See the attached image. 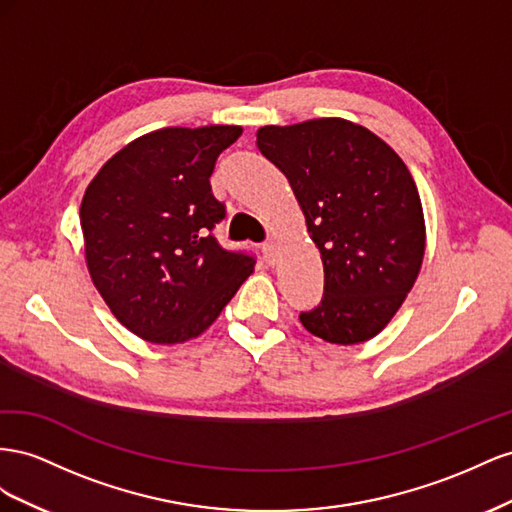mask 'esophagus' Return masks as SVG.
Listing matches in <instances>:
<instances>
[{
	"instance_id": "1",
	"label": "esophagus",
	"mask_w": 512,
	"mask_h": 512,
	"mask_svg": "<svg viewBox=\"0 0 512 512\" xmlns=\"http://www.w3.org/2000/svg\"><path fill=\"white\" fill-rule=\"evenodd\" d=\"M261 251H264V257L268 264H274L276 261V242H266L264 246H261Z\"/></svg>"
}]
</instances>
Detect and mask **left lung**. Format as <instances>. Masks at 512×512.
Listing matches in <instances>:
<instances>
[{
    "mask_svg": "<svg viewBox=\"0 0 512 512\" xmlns=\"http://www.w3.org/2000/svg\"><path fill=\"white\" fill-rule=\"evenodd\" d=\"M294 191L324 261V298L302 326L337 345L373 339L401 309L425 257V216L399 154L369 128L319 118L257 130Z\"/></svg>",
    "mask_w": 512,
    "mask_h": 512,
    "instance_id": "8db88e82",
    "label": "left lung"
}]
</instances>
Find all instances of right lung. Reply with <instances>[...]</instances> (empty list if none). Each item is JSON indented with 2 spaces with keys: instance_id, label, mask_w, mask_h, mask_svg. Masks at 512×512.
Returning <instances> with one entry per match:
<instances>
[{
  "instance_id": "right-lung-1",
  "label": "right lung",
  "mask_w": 512,
  "mask_h": 512,
  "mask_svg": "<svg viewBox=\"0 0 512 512\" xmlns=\"http://www.w3.org/2000/svg\"><path fill=\"white\" fill-rule=\"evenodd\" d=\"M240 135V126L160 128L113 154L87 186V270L115 319L145 341L199 337L253 274L255 257L212 236L225 206L210 175Z\"/></svg>"
}]
</instances>
